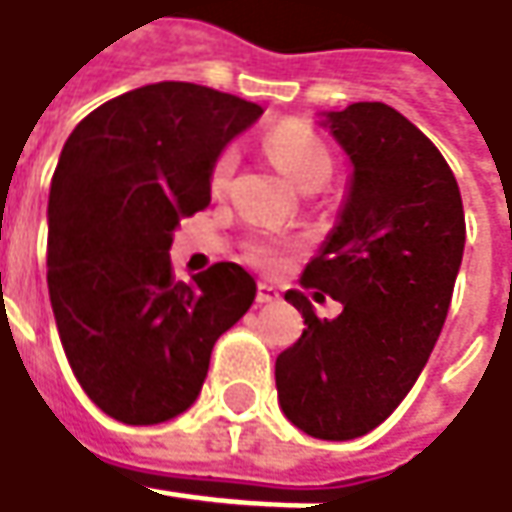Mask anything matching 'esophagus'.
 Instances as JSON below:
<instances>
[{
	"mask_svg": "<svg viewBox=\"0 0 512 512\" xmlns=\"http://www.w3.org/2000/svg\"><path fill=\"white\" fill-rule=\"evenodd\" d=\"M274 300H280V291L272 283H257V303H274Z\"/></svg>",
	"mask_w": 512,
	"mask_h": 512,
	"instance_id": "34e87169",
	"label": "esophagus"
}]
</instances>
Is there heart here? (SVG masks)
<instances>
[{
    "instance_id": "heart-1",
    "label": "heart",
    "mask_w": 512,
    "mask_h": 512,
    "mask_svg": "<svg viewBox=\"0 0 512 512\" xmlns=\"http://www.w3.org/2000/svg\"><path fill=\"white\" fill-rule=\"evenodd\" d=\"M266 150L272 155V161L286 172L291 184L300 189L314 181H328L331 175V155H328L326 144L317 135L300 127V124H280L272 133L266 135ZM235 167V155L223 152L221 158L212 167V189H223L229 175ZM249 257L260 263V266H274L280 257V243L274 240H257L249 249Z\"/></svg>"
}]
</instances>
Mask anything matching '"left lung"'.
<instances>
[{
	"label": "left lung",
	"mask_w": 512,
	"mask_h": 512,
	"mask_svg": "<svg viewBox=\"0 0 512 512\" xmlns=\"http://www.w3.org/2000/svg\"><path fill=\"white\" fill-rule=\"evenodd\" d=\"M320 124L351 178L303 286L343 311L320 320L303 291H286L309 328L277 357L274 382L291 425L345 442L394 414L431 357L462 266L465 209L442 152L394 107L357 101Z\"/></svg>",
	"instance_id": "1"
}]
</instances>
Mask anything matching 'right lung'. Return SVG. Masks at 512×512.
Masks as SVG:
<instances>
[{
  "label": "right lung",
  "instance_id": "1",
  "mask_svg": "<svg viewBox=\"0 0 512 512\" xmlns=\"http://www.w3.org/2000/svg\"><path fill=\"white\" fill-rule=\"evenodd\" d=\"M260 104L158 81L101 104L64 141L47 201V289L84 394L124 425H158L201 394L255 277L215 263L172 277L181 218L209 203L212 167Z\"/></svg>",
  "mask_w": 512,
  "mask_h": 512
}]
</instances>
